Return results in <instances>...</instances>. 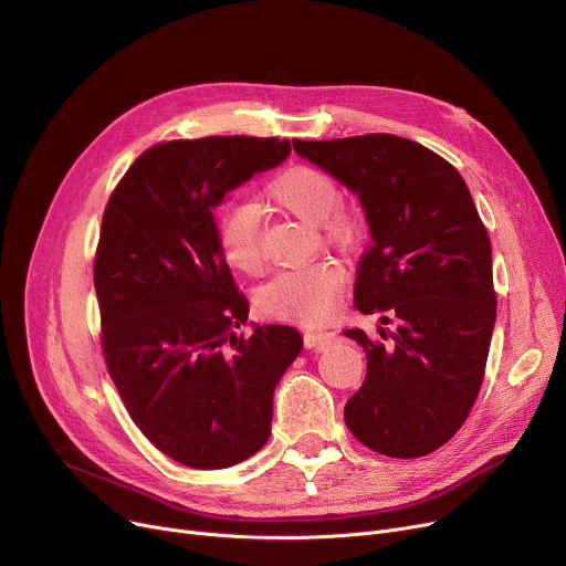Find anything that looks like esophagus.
Masks as SVG:
<instances>
[{"mask_svg":"<svg viewBox=\"0 0 566 566\" xmlns=\"http://www.w3.org/2000/svg\"><path fill=\"white\" fill-rule=\"evenodd\" d=\"M333 337H335L333 333H325V331H307L305 333V346L321 350V348H325V346L333 342Z\"/></svg>","mask_w":566,"mask_h":566,"instance_id":"34e87169","label":"esophagus"}]
</instances>
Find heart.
<instances>
[{
    "label": "heart",
    "mask_w": 566,
    "mask_h": 566,
    "mask_svg": "<svg viewBox=\"0 0 566 566\" xmlns=\"http://www.w3.org/2000/svg\"><path fill=\"white\" fill-rule=\"evenodd\" d=\"M342 190L331 174L295 165L275 174L265 186V199L282 211L318 224L323 238L335 248L355 250L365 235L358 211L339 203ZM218 243L224 261L238 273L263 271L261 213L252 203H233L218 218ZM344 284V271L335 263H314L277 273L259 293V305L273 316L323 321L335 310Z\"/></svg>",
    "instance_id": "b5f03b06"
}]
</instances>
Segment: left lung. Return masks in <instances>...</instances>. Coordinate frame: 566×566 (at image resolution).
Wrapping results in <instances>:
<instances>
[{
  "label": "left lung",
  "instance_id": "1",
  "mask_svg": "<svg viewBox=\"0 0 566 566\" xmlns=\"http://www.w3.org/2000/svg\"><path fill=\"white\" fill-rule=\"evenodd\" d=\"M295 154L358 195L371 248L355 277V310L397 321L395 333L344 331L367 376L344 420L369 450L418 459L442 448L480 395L495 325L491 241L463 176L427 146L371 133L293 139Z\"/></svg>",
  "mask_w": 566,
  "mask_h": 566
}]
</instances>
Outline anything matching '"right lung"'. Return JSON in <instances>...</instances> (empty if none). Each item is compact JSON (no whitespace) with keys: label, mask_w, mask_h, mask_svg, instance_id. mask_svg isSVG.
<instances>
[{"label":"right lung","mask_w":566,"mask_h":566,"mask_svg":"<svg viewBox=\"0 0 566 566\" xmlns=\"http://www.w3.org/2000/svg\"><path fill=\"white\" fill-rule=\"evenodd\" d=\"M289 154L277 137L163 142L105 208L94 286L107 371L142 433L188 468H229L263 448L275 388L303 348L291 325L233 333L250 305L213 218L227 192Z\"/></svg>","instance_id":"1"}]
</instances>
